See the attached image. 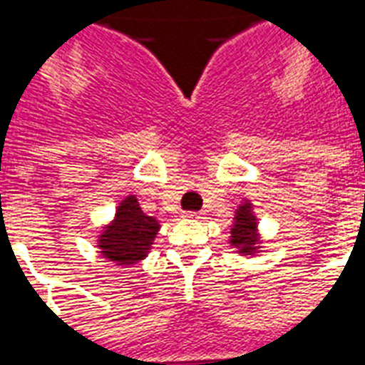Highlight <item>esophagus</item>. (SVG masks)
Returning <instances> with one entry per match:
<instances>
[{"label":"esophagus","mask_w":365,"mask_h":365,"mask_svg":"<svg viewBox=\"0 0 365 365\" xmlns=\"http://www.w3.org/2000/svg\"><path fill=\"white\" fill-rule=\"evenodd\" d=\"M202 215H204V213H200V211H187V213H185V219H191V220H200L202 219Z\"/></svg>","instance_id":"1"}]
</instances>
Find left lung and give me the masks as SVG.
<instances>
[{
    "label": "left lung",
    "instance_id": "obj_1",
    "mask_svg": "<svg viewBox=\"0 0 365 365\" xmlns=\"http://www.w3.org/2000/svg\"><path fill=\"white\" fill-rule=\"evenodd\" d=\"M230 232V243L240 254H254L259 250L258 219L254 217L252 204L243 202L234 217V226Z\"/></svg>",
    "mask_w": 365,
    "mask_h": 365
}]
</instances>
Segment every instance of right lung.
<instances>
[{"label": "right lung", "mask_w": 365, "mask_h": 365, "mask_svg": "<svg viewBox=\"0 0 365 365\" xmlns=\"http://www.w3.org/2000/svg\"><path fill=\"white\" fill-rule=\"evenodd\" d=\"M159 228L158 220L140 210L135 195H130L120 202L115 219L98 237V249L103 258L116 265H133L146 258Z\"/></svg>", "instance_id": "obj_1"}]
</instances>
